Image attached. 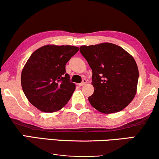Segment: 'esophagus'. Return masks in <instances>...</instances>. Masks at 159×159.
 I'll return each mask as SVG.
<instances>
[{
    "label": "esophagus",
    "instance_id": "esophagus-1",
    "mask_svg": "<svg viewBox=\"0 0 159 159\" xmlns=\"http://www.w3.org/2000/svg\"><path fill=\"white\" fill-rule=\"evenodd\" d=\"M87 83V80L85 79H84L83 80H82V82H81V83L79 84V86H83L84 85Z\"/></svg>",
    "mask_w": 159,
    "mask_h": 159
}]
</instances>
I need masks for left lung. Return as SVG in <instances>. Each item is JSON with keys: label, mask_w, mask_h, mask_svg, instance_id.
Segmentation results:
<instances>
[{"label": "left lung", "mask_w": 159, "mask_h": 159, "mask_svg": "<svg viewBox=\"0 0 159 159\" xmlns=\"http://www.w3.org/2000/svg\"><path fill=\"white\" fill-rule=\"evenodd\" d=\"M80 51L93 71L94 93L88 98L103 114L119 112L129 105L137 92L139 71L134 58L109 43L82 45Z\"/></svg>", "instance_id": "8db88e82"}]
</instances>
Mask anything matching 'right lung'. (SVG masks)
Wrapping results in <instances>:
<instances>
[{
	"label": "right lung",
	"mask_w": 159,
	"mask_h": 159,
	"mask_svg": "<svg viewBox=\"0 0 159 159\" xmlns=\"http://www.w3.org/2000/svg\"><path fill=\"white\" fill-rule=\"evenodd\" d=\"M78 51L72 45H47L30 56L21 83L28 101L38 109L55 112L68 103L76 86L66 73V64Z\"/></svg>",
	"instance_id": "1"
}]
</instances>
